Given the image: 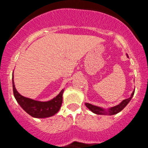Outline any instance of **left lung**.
I'll return each mask as SVG.
<instances>
[{
  "label": "left lung",
  "instance_id": "left-lung-1",
  "mask_svg": "<svg viewBox=\"0 0 148 148\" xmlns=\"http://www.w3.org/2000/svg\"><path fill=\"white\" fill-rule=\"evenodd\" d=\"M134 90L133 92L131 95V97L130 98L126 99H124L123 101H122V102H120L118 105H116V106L111 107V108H108L107 109H105V108H101V107L95 106V105L90 104L89 103H85V105L87 106L88 108H89L90 111L92 112V113H95V114L97 115H115L117 113H118L119 112H120L122 110L125 108V106L128 104V103L130 102V100L132 99V97L134 96Z\"/></svg>",
  "mask_w": 148,
  "mask_h": 148
}]
</instances>
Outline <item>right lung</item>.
<instances>
[{"label": "right lung", "instance_id": "right-lung-1", "mask_svg": "<svg viewBox=\"0 0 148 148\" xmlns=\"http://www.w3.org/2000/svg\"><path fill=\"white\" fill-rule=\"evenodd\" d=\"M12 87L13 92L16 101L28 114L31 115L33 118H49L55 115L60 110L62 103V94L64 89H62L53 99L47 101H41L30 99L20 95L15 88L13 75Z\"/></svg>", "mask_w": 148, "mask_h": 148}]
</instances>
